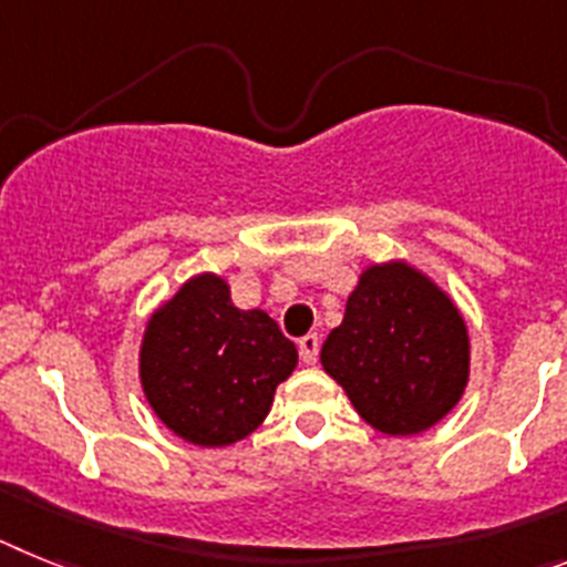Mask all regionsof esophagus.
<instances>
[{
	"label": "esophagus",
	"instance_id": "34e87169",
	"mask_svg": "<svg viewBox=\"0 0 567 567\" xmlns=\"http://www.w3.org/2000/svg\"><path fill=\"white\" fill-rule=\"evenodd\" d=\"M299 357H302L305 365H313L319 359V337L317 333H308V337L299 339Z\"/></svg>",
	"mask_w": 567,
	"mask_h": 567
}]
</instances>
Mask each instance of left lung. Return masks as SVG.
<instances>
[{
  "instance_id": "8db88e82",
  "label": "left lung",
  "mask_w": 567,
  "mask_h": 567,
  "mask_svg": "<svg viewBox=\"0 0 567 567\" xmlns=\"http://www.w3.org/2000/svg\"><path fill=\"white\" fill-rule=\"evenodd\" d=\"M465 322L425 274L405 262L359 277L344 319L322 344V368L359 416L391 436L427 431L460 402L467 382Z\"/></svg>"
}]
</instances>
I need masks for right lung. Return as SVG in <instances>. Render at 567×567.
Instances as JSON below:
<instances>
[{
  "label": "right lung",
  "instance_id": "add662e5",
  "mask_svg": "<svg viewBox=\"0 0 567 567\" xmlns=\"http://www.w3.org/2000/svg\"><path fill=\"white\" fill-rule=\"evenodd\" d=\"M297 368V344L265 311H239L225 279H188L147 322L142 388L176 436L202 447L245 440Z\"/></svg>",
  "mask_w": 567,
  "mask_h": 567
}]
</instances>
